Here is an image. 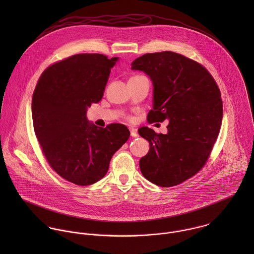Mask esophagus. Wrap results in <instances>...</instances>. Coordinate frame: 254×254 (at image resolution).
<instances>
[{
  "label": "esophagus",
  "mask_w": 254,
  "mask_h": 254,
  "mask_svg": "<svg viewBox=\"0 0 254 254\" xmlns=\"http://www.w3.org/2000/svg\"><path fill=\"white\" fill-rule=\"evenodd\" d=\"M130 132H131V136H132V137H138L137 129H135V128H130Z\"/></svg>",
  "instance_id": "1"
}]
</instances>
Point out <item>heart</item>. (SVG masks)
I'll use <instances>...</instances> for the list:
<instances>
[{
  "instance_id": "1",
  "label": "heart",
  "mask_w": 254,
  "mask_h": 254,
  "mask_svg": "<svg viewBox=\"0 0 254 254\" xmlns=\"http://www.w3.org/2000/svg\"><path fill=\"white\" fill-rule=\"evenodd\" d=\"M136 77H138V76H136Z\"/></svg>"
}]
</instances>
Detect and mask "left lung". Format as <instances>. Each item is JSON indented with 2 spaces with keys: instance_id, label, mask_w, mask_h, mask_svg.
Returning <instances> with one entry per match:
<instances>
[{
  "instance_id": "left-lung-1",
  "label": "left lung",
  "mask_w": 254,
  "mask_h": 254,
  "mask_svg": "<svg viewBox=\"0 0 254 254\" xmlns=\"http://www.w3.org/2000/svg\"><path fill=\"white\" fill-rule=\"evenodd\" d=\"M151 80L152 109L147 121L168 120L167 133L141 127L149 143L140 159L146 180L172 187L196 174L205 164L217 139L223 117L220 90L202 65L173 52L145 54L131 64Z\"/></svg>"
}]
</instances>
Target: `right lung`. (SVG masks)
<instances>
[{"label":"right lung","mask_w":254,"mask_h":254,"mask_svg":"<svg viewBox=\"0 0 254 254\" xmlns=\"http://www.w3.org/2000/svg\"><path fill=\"white\" fill-rule=\"evenodd\" d=\"M118 60L74 55L49 66L37 83L31 107L37 139L51 167L73 184L88 186L104 178L112 155L130 137L123 124L100 128L87 118Z\"/></svg>","instance_id":"obj_1"}]
</instances>
